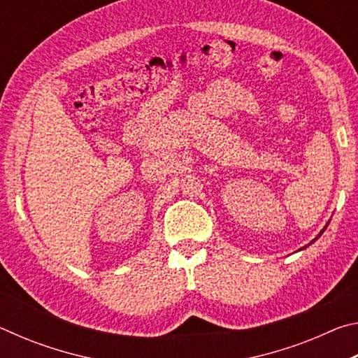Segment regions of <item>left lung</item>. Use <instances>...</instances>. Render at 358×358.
<instances>
[{
	"label": "left lung",
	"mask_w": 358,
	"mask_h": 358,
	"mask_svg": "<svg viewBox=\"0 0 358 358\" xmlns=\"http://www.w3.org/2000/svg\"><path fill=\"white\" fill-rule=\"evenodd\" d=\"M322 232H324V230H322ZM322 232H320V234H322ZM320 234H319V235H320Z\"/></svg>",
	"instance_id": "obj_1"
}]
</instances>
